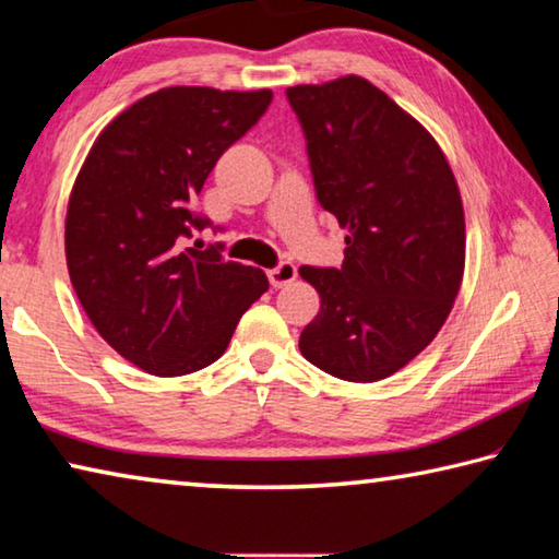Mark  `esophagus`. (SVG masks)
<instances>
[{"instance_id":"esophagus-1","label":"esophagus","mask_w":559,"mask_h":559,"mask_svg":"<svg viewBox=\"0 0 559 559\" xmlns=\"http://www.w3.org/2000/svg\"><path fill=\"white\" fill-rule=\"evenodd\" d=\"M267 277H270V285L272 287H287V285H292V282L297 280V267L292 262H282V264H277V267H272L270 272H267Z\"/></svg>"}]
</instances>
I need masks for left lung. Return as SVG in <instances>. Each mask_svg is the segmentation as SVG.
Returning a JSON list of instances; mask_svg holds the SVG:
<instances>
[{"label": "left lung", "mask_w": 559, "mask_h": 559, "mask_svg": "<svg viewBox=\"0 0 559 559\" xmlns=\"http://www.w3.org/2000/svg\"><path fill=\"white\" fill-rule=\"evenodd\" d=\"M287 98L319 203L349 233L340 270L299 267L322 301L299 352L336 379H386L436 340L459 297V182L433 135L356 73L292 86Z\"/></svg>", "instance_id": "obj_1"}]
</instances>
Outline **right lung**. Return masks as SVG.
<instances>
[{
    "instance_id": "right-lung-1",
    "label": "right lung",
    "mask_w": 559,
    "mask_h": 559,
    "mask_svg": "<svg viewBox=\"0 0 559 559\" xmlns=\"http://www.w3.org/2000/svg\"><path fill=\"white\" fill-rule=\"evenodd\" d=\"M270 88L168 86L118 114L91 145L67 207L71 285L96 332L139 369L182 377L225 354L270 289L260 267L186 247L219 155L258 123Z\"/></svg>"
}]
</instances>
